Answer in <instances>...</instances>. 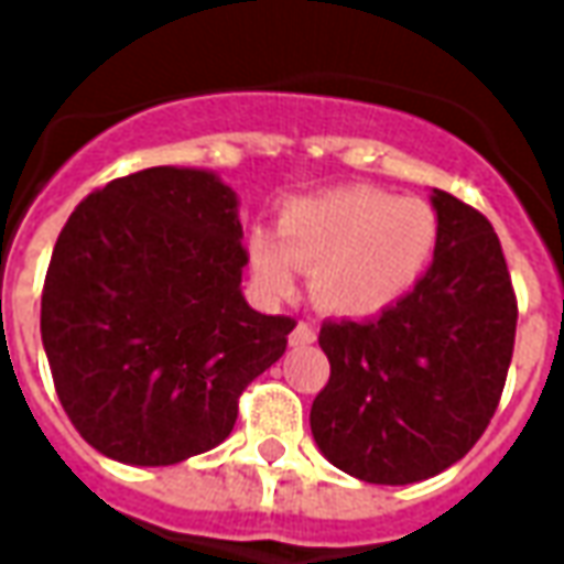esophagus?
<instances>
[{"label": "esophagus", "mask_w": 564, "mask_h": 564, "mask_svg": "<svg viewBox=\"0 0 564 564\" xmlns=\"http://www.w3.org/2000/svg\"><path fill=\"white\" fill-rule=\"evenodd\" d=\"M317 341V329L311 323H299L293 332H290V344L293 347H307V344Z\"/></svg>", "instance_id": "34e87169"}]
</instances>
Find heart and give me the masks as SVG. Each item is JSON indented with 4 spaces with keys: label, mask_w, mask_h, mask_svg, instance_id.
<instances>
[{
    "label": "heart",
    "mask_w": 564,
    "mask_h": 564,
    "mask_svg": "<svg viewBox=\"0 0 564 564\" xmlns=\"http://www.w3.org/2000/svg\"><path fill=\"white\" fill-rule=\"evenodd\" d=\"M441 241L435 208L375 186H338L286 202L274 235L247 238L257 283L274 299L293 295L299 269L311 295L338 317H375L399 305L432 269Z\"/></svg>",
    "instance_id": "1"
}]
</instances>
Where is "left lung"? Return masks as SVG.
I'll list each match as a JSON object with an SVG mask.
<instances>
[{
  "label": "left lung",
  "instance_id": "8db88e82",
  "mask_svg": "<svg viewBox=\"0 0 564 564\" xmlns=\"http://www.w3.org/2000/svg\"><path fill=\"white\" fill-rule=\"evenodd\" d=\"M441 241L432 269L375 319H326L329 383L311 404L319 453L366 484L429 480L484 435L505 390L517 299L480 210L432 189Z\"/></svg>",
  "mask_w": 564,
  "mask_h": 564
}]
</instances>
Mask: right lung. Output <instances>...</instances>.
Here are the masks:
<instances>
[{"label": "right lung", "mask_w": 564, "mask_h": 564, "mask_svg": "<svg viewBox=\"0 0 564 564\" xmlns=\"http://www.w3.org/2000/svg\"><path fill=\"white\" fill-rule=\"evenodd\" d=\"M238 196L208 169L117 177L72 210L42 293V341L80 437L127 465L217 447L293 317L247 305Z\"/></svg>", "instance_id": "obj_1"}]
</instances>
